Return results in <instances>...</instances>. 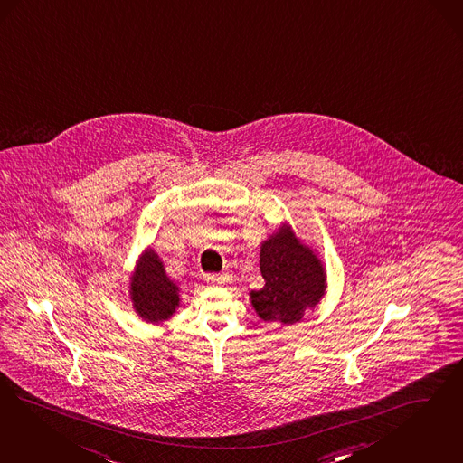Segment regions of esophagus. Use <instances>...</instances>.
<instances>
[{"label":"esophagus","mask_w":463,"mask_h":463,"mask_svg":"<svg viewBox=\"0 0 463 463\" xmlns=\"http://www.w3.org/2000/svg\"><path fill=\"white\" fill-rule=\"evenodd\" d=\"M206 281L209 285H224V283H230V281H232V274H207Z\"/></svg>","instance_id":"1"}]
</instances>
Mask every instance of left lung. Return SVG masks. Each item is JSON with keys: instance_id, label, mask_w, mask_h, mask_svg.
<instances>
[{"instance_id": "obj_1", "label": "left lung", "mask_w": 463, "mask_h": 463, "mask_svg": "<svg viewBox=\"0 0 463 463\" xmlns=\"http://www.w3.org/2000/svg\"><path fill=\"white\" fill-rule=\"evenodd\" d=\"M264 287L249 293L250 304L264 323L295 325L306 310L317 307L326 295V268L288 222L260 243L259 257Z\"/></svg>"}]
</instances>
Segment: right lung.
I'll list each match as a JSON object with an SVG mask.
<instances>
[{
    "instance_id": "1",
    "label": "right lung",
    "mask_w": 463,
    "mask_h": 463,
    "mask_svg": "<svg viewBox=\"0 0 463 463\" xmlns=\"http://www.w3.org/2000/svg\"><path fill=\"white\" fill-rule=\"evenodd\" d=\"M128 295L138 317L151 325L168 321L180 307V287L166 274L153 247L138 257L136 269L130 274Z\"/></svg>"
}]
</instances>
